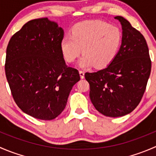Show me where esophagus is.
Masks as SVG:
<instances>
[{"label": "esophagus", "mask_w": 156, "mask_h": 156, "mask_svg": "<svg viewBox=\"0 0 156 156\" xmlns=\"http://www.w3.org/2000/svg\"><path fill=\"white\" fill-rule=\"evenodd\" d=\"M79 74H80V76H81V78H84V72L82 70H80L79 71Z\"/></svg>", "instance_id": "1"}]
</instances>
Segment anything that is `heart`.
I'll return each mask as SVG.
<instances>
[{"label": "heart", "mask_w": 156, "mask_h": 156, "mask_svg": "<svg viewBox=\"0 0 156 156\" xmlns=\"http://www.w3.org/2000/svg\"><path fill=\"white\" fill-rule=\"evenodd\" d=\"M122 43V32L119 28L106 22L86 21L75 25L71 36L60 41V50L64 59L73 62L81 51L84 54L78 61L81 68L93 65L105 67L112 62Z\"/></svg>", "instance_id": "heart-1"}]
</instances>
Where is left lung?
Returning <instances> with one entry per match:
<instances>
[{
    "mask_svg": "<svg viewBox=\"0 0 156 156\" xmlns=\"http://www.w3.org/2000/svg\"><path fill=\"white\" fill-rule=\"evenodd\" d=\"M122 45L112 62L96 72H86L90 98L96 109L108 117L131 112L140 102L151 72L149 48L144 35L124 17Z\"/></svg>",
    "mask_w": 156,
    "mask_h": 156,
    "instance_id": "1",
    "label": "left lung"
}]
</instances>
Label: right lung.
I'll use <instances>...</instances> for the list:
<instances>
[{
  "label": "right lung",
  "mask_w": 156,
  "mask_h": 156,
  "mask_svg": "<svg viewBox=\"0 0 156 156\" xmlns=\"http://www.w3.org/2000/svg\"><path fill=\"white\" fill-rule=\"evenodd\" d=\"M64 31L48 18L32 20L12 36L7 48L5 73L12 97L22 111L52 120L66 106L80 80L67 66L60 50Z\"/></svg>",
  "instance_id": "obj_1"
}]
</instances>
